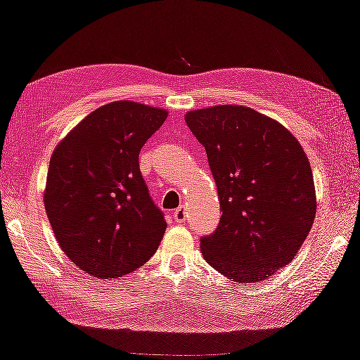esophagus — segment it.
<instances>
[{
	"label": "esophagus",
	"mask_w": 360,
	"mask_h": 360,
	"mask_svg": "<svg viewBox=\"0 0 360 360\" xmlns=\"http://www.w3.org/2000/svg\"><path fill=\"white\" fill-rule=\"evenodd\" d=\"M186 217H187L186 207H179L178 210H176V212L173 213V218H174L176 223H182V221H184V219H186Z\"/></svg>",
	"instance_id": "1"
}]
</instances>
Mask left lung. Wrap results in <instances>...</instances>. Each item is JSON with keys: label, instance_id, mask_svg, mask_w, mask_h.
Instances as JSON below:
<instances>
[{"label": "left lung", "instance_id": "8db88e82", "mask_svg": "<svg viewBox=\"0 0 360 360\" xmlns=\"http://www.w3.org/2000/svg\"><path fill=\"white\" fill-rule=\"evenodd\" d=\"M205 147L221 218L202 238L205 262L234 283H259L291 264L312 229L317 195L302 146L276 120L239 105L186 112Z\"/></svg>", "mask_w": 360, "mask_h": 360}]
</instances>
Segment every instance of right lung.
<instances>
[{
  "instance_id": "right-lung-1",
  "label": "right lung",
  "mask_w": 360,
  "mask_h": 360,
  "mask_svg": "<svg viewBox=\"0 0 360 360\" xmlns=\"http://www.w3.org/2000/svg\"><path fill=\"white\" fill-rule=\"evenodd\" d=\"M168 111L131 100L106 103L64 136L50 158L43 203L61 250L98 280L146 265L166 221L152 202L139 153Z\"/></svg>"
}]
</instances>
